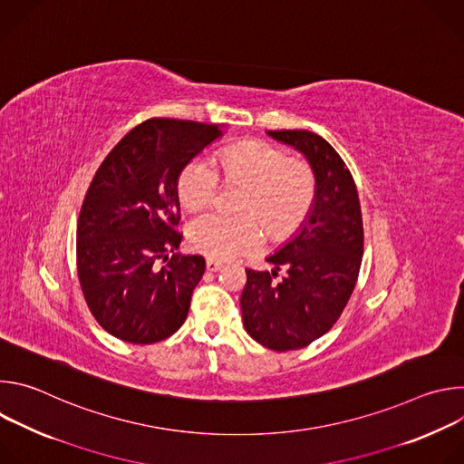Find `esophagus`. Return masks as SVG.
Masks as SVG:
<instances>
[{
	"mask_svg": "<svg viewBox=\"0 0 464 464\" xmlns=\"http://www.w3.org/2000/svg\"><path fill=\"white\" fill-rule=\"evenodd\" d=\"M206 268H208V272H218L222 268V262L215 260V258H208Z\"/></svg>",
	"mask_w": 464,
	"mask_h": 464,
	"instance_id": "esophagus-1",
	"label": "esophagus"
}]
</instances>
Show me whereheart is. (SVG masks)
Returning a JSON list of instances; mask_svg holds the SVG:
<instances>
[{
	"mask_svg": "<svg viewBox=\"0 0 464 464\" xmlns=\"http://www.w3.org/2000/svg\"><path fill=\"white\" fill-rule=\"evenodd\" d=\"M218 172L204 160H190L178 176L176 194L183 209L200 211L217 198L222 178L244 185L240 217L208 213L188 226L190 247L215 260L256 251L264 229L281 240L292 237L310 217L317 198V178L310 165L262 141H242L217 156Z\"/></svg>",
	"mask_w": 464,
	"mask_h": 464,
	"instance_id": "1",
	"label": "heart"
}]
</instances>
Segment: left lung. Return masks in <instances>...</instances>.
Segmentation results:
<instances>
[{
    "instance_id": "8db88e82",
    "label": "left lung",
    "mask_w": 464,
    "mask_h": 464,
    "mask_svg": "<svg viewBox=\"0 0 464 464\" xmlns=\"http://www.w3.org/2000/svg\"><path fill=\"white\" fill-rule=\"evenodd\" d=\"M268 134L304 154L317 178V198L301 231L266 260L272 272L246 270L240 308L246 333L277 353L326 334L358 281L363 220L356 183L342 156L308 130Z\"/></svg>"
}]
</instances>
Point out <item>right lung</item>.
Here are the masks:
<instances>
[{"mask_svg":"<svg viewBox=\"0 0 464 464\" xmlns=\"http://www.w3.org/2000/svg\"><path fill=\"white\" fill-rule=\"evenodd\" d=\"M226 130L154 117L131 128L97 169L77 224V274L92 315L108 334L149 345L183 324L206 260L169 256L183 238L176 181Z\"/></svg>","mask_w":464,"mask_h":464,"instance_id":"1","label":"right lung"}]
</instances>
